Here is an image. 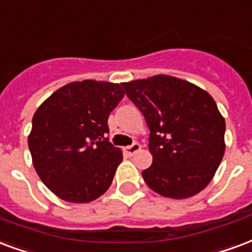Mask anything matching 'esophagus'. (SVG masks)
<instances>
[{
    "label": "esophagus",
    "instance_id": "obj_1",
    "mask_svg": "<svg viewBox=\"0 0 252 252\" xmlns=\"http://www.w3.org/2000/svg\"><path fill=\"white\" fill-rule=\"evenodd\" d=\"M139 150H141V145H139V143H133V145H130V146H126L124 149V151L128 155V157H131V155L135 154V153H137V151H139Z\"/></svg>",
    "mask_w": 252,
    "mask_h": 252
}]
</instances>
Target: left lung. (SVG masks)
<instances>
[{"instance_id": "1", "label": "left lung", "mask_w": 252, "mask_h": 252, "mask_svg": "<svg viewBox=\"0 0 252 252\" xmlns=\"http://www.w3.org/2000/svg\"><path fill=\"white\" fill-rule=\"evenodd\" d=\"M150 128L153 163L142 171L151 190L185 199L203 190L224 155L226 122L214 98L194 83L158 74L122 83Z\"/></svg>"}]
</instances>
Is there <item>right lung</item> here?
Returning <instances> with one entry per match:
<instances>
[{
	"instance_id": "right-lung-1",
	"label": "right lung",
	"mask_w": 252,
	"mask_h": 252,
	"mask_svg": "<svg viewBox=\"0 0 252 252\" xmlns=\"http://www.w3.org/2000/svg\"><path fill=\"white\" fill-rule=\"evenodd\" d=\"M124 95L119 83L77 81L34 113L28 137L34 169L58 198L88 203L110 187L124 155L106 137L107 119Z\"/></svg>"
}]
</instances>
